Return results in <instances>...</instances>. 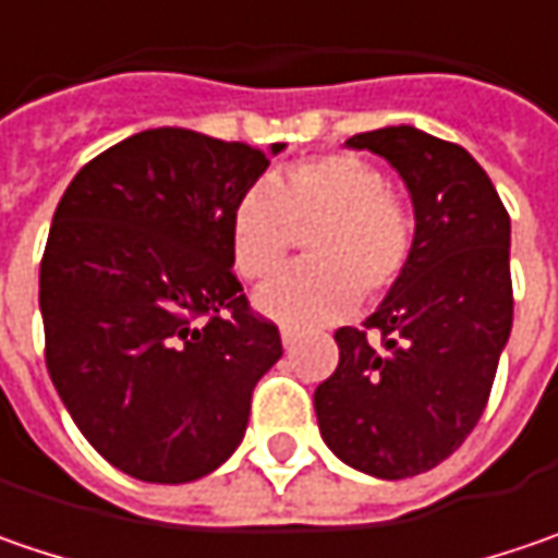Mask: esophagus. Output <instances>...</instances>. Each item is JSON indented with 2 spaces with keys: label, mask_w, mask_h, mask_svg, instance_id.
<instances>
[{
  "label": "esophagus",
  "mask_w": 558,
  "mask_h": 558,
  "mask_svg": "<svg viewBox=\"0 0 558 558\" xmlns=\"http://www.w3.org/2000/svg\"><path fill=\"white\" fill-rule=\"evenodd\" d=\"M296 337H300V327H290V325H283L280 327V343L290 350L293 343H296Z\"/></svg>",
  "instance_id": "34e87169"
}]
</instances>
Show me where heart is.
<instances>
[{"label": "heart", "mask_w": 558, "mask_h": 558, "mask_svg": "<svg viewBox=\"0 0 558 558\" xmlns=\"http://www.w3.org/2000/svg\"><path fill=\"white\" fill-rule=\"evenodd\" d=\"M372 161L330 153L280 168L253 183L231 211V255L246 280L268 278L308 233V265L280 271L255 293V308L287 325L330 322L365 293L380 300L402 278L415 221L402 199L384 190Z\"/></svg>", "instance_id": "heart-1"}]
</instances>
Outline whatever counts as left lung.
I'll return each mask as SVG.
<instances>
[{"label":"left lung","mask_w":558,"mask_h":558,"mask_svg":"<svg viewBox=\"0 0 558 558\" xmlns=\"http://www.w3.org/2000/svg\"><path fill=\"white\" fill-rule=\"evenodd\" d=\"M347 146L397 168L415 246L365 327L333 333L340 365L318 384L315 415L340 462L400 481L452 456L487 405L512 330L509 215L456 143L400 124Z\"/></svg>","instance_id":"left-lung-1"}]
</instances>
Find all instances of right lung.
<instances>
[{"label":"right lung","mask_w":558,"mask_h":558,"mask_svg":"<svg viewBox=\"0 0 558 558\" xmlns=\"http://www.w3.org/2000/svg\"><path fill=\"white\" fill-rule=\"evenodd\" d=\"M280 149L143 131L86 161L52 215L46 368L93 449L136 481L225 465L283 352L231 271L233 206Z\"/></svg>","instance_id":"right-lung-1"}]
</instances>
